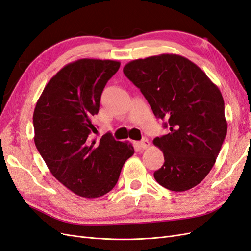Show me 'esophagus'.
Returning <instances> with one entry per match:
<instances>
[{
    "label": "esophagus",
    "instance_id": "obj_1",
    "mask_svg": "<svg viewBox=\"0 0 251 251\" xmlns=\"http://www.w3.org/2000/svg\"><path fill=\"white\" fill-rule=\"evenodd\" d=\"M139 144H140V147H141L142 149H147V148L150 147V141H149L147 138H143V139L139 142Z\"/></svg>",
    "mask_w": 251,
    "mask_h": 251
}]
</instances>
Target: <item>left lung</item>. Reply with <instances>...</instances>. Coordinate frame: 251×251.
I'll use <instances>...</instances> for the list:
<instances>
[{"label":"left lung","mask_w":251,"mask_h":251,"mask_svg":"<svg viewBox=\"0 0 251 251\" xmlns=\"http://www.w3.org/2000/svg\"><path fill=\"white\" fill-rule=\"evenodd\" d=\"M124 73L139 88L170 133L156 137L164 163L156 181L173 192L188 191L207 176L227 133L224 100L200 68L178 54L132 60Z\"/></svg>","instance_id":"obj_1"}]
</instances>
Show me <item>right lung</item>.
<instances>
[{
  "instance_id": "1",
  "label": "right lung",
  "mask_w": 251,
  "mask_h": 251,
  "mask_svg": "<svg viewBox=\"0 0 251 251\" xmlns=\"http://www.w3.org/2000/svg\"><path fill=\"white\" fill-rule=\"evenodd\" d=\"M120 67L117 60L81 58L66 65L45 87L33 113L34 143L49 171L71 192L93 199L112 191L133 156L132 143L108 133L100 141L92 117Z\"/></svg>"
}]
</instances>
